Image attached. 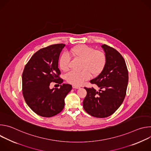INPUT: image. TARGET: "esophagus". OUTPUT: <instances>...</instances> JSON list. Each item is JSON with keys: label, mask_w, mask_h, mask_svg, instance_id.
I'll return each mask as SVG.
<instances>
[{"label": "esophagus", "mask_w": 151, "mask_h": 151, "mask_svg": "<svg viewBox=\"0 0 151 151\" xmlns=\"http://www.w3.org/2000/svg\"><path fill=\"white\" fill-rule=\"evenodd\" d=\"M72 88H74V89H79V88H80V87H79V86H77V85H72Z\"/></svg>", "instance_id": "esophagus-1"}]
</instances>
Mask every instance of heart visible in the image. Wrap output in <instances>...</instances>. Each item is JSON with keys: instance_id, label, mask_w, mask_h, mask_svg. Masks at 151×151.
I'll return each mask as SVG.
<instances>
[{"instance_id": "heart-1", "label": "heart", "mask_w": 151, "mask_h": 151, "mask_svg": "<svg viewBox=\"0 0 151 151\" xmlns=\"http://www.w3.org/2000/svg\"><path fill=\"white\" fill-rule=\"evenodd\" d=\"M74 57L82 60L81 72L70 71L66 75V81L74 85H81L85 81L88 80L91 74L93 76L99 75L104 69L106 57L105 54L93 48L85 45H81L73 47L69 52ZM70 58L66 54L63 53L59 59V66L63 71H67L69 68Z\"/></svg>"}]
</instances>
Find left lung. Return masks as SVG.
Returning <instances> with one entry per match:
<instances>
[{"label":"left lung","instance_id":"left-lung-1","mask_svg":"<svg viewBox=\"0 0 151 151\" xmlns=\"http://www.w3.org/2000/svg\"><path fill=\"white\" fill-rule=\"evenodd\" d=\"M106 63L103 71L90 81L100 88H84L87 92L83 100L84 110L96 118H106L112 115L122 103L126 95L128 72L125 61L115 49L102 45Z\"/></svg>","mask_w":151,"mask_h":151}]
</instances>
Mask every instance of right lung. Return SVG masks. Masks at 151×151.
Instances as JSON below:
<instances>
[{"label": "right lung", "instance_id": "right-lung-1", "mask_svg": "<svg viewBox=\"0 0 151 151\" xmlns=\"http://www.w3.org/2000/svg\"><path fill=\"white\" fill-rule=\"evenodd\" d=\"M65 44H59L42 48L26 64L22 75L23 94L27 104L36 114L52 117L62 111L64 99L71 91L70 84L60 85V88H50V83L61 84L58 59Z\"/></svg>", "mask_w": 151, "mask_h": 151}]
</instances>
